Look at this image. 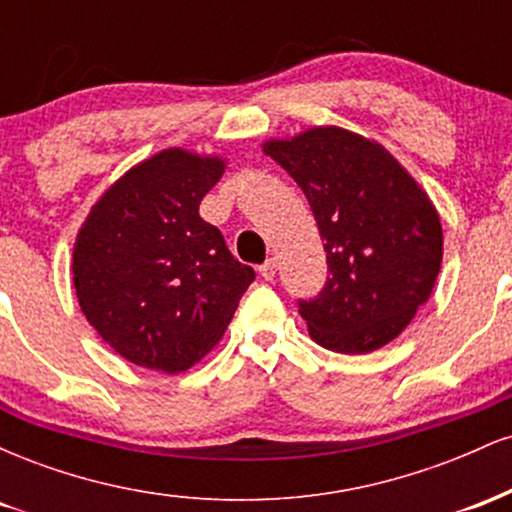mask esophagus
<instances>
[{
	"label": "esophagus",
	"instance_id": "1",
	"mask_svg": "<svg viewBox=\"0 0 512 512\" xmlns=\"http://www.w3.org/2000/svg\"><path fill=\"white\" fill-rule=\"evenodd\" d=\"M260 276H262V279H267V281L274 279V276H276V260H274V257H269L267 262L260 264Z\"/></svg>",
	"mask_w": 512,
	"mask_h": 512
}]
</instances>
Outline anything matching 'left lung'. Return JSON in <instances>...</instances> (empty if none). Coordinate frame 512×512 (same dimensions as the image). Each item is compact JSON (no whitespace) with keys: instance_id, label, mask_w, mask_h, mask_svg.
Listing matches in <instances>:
<instances>
[{"instance_id":"left-lung-1","label":"left lung","mask_w":512,"mask_h":512,"mask_svg":"<svg viewBox=\"0 0 512 512\" xmlns=\"http://www.w3.org/2000/svg\"><path fill=\"white\" fill-rule=\"evenodd\" d=\"M262 151L298 182L325 240V289L298 301L310 337L339 354L390 344L443 262V226L424 187L383 144L334 125L269 139Z\"/></svg>"}]
</instances>
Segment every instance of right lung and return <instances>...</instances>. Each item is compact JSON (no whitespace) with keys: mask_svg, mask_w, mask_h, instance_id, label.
Masks as SVG:
<instances>
[{"mask_svg":"<svg viewBox=\"0 0 512 512\" xmlns=\"http://www.w3.org/2000/svg\"><path fill=\"white\" fill-rule=\"evenodd\" d=\"M223 170L221 156L158 151L115 180L76 233L81 313L134 366L170 375L195 366L255 281L199 216Z\"/></svg>","mask_w":512,"mask_h":512,"instance_id":"1","label":"right lung"}]
</instances>
